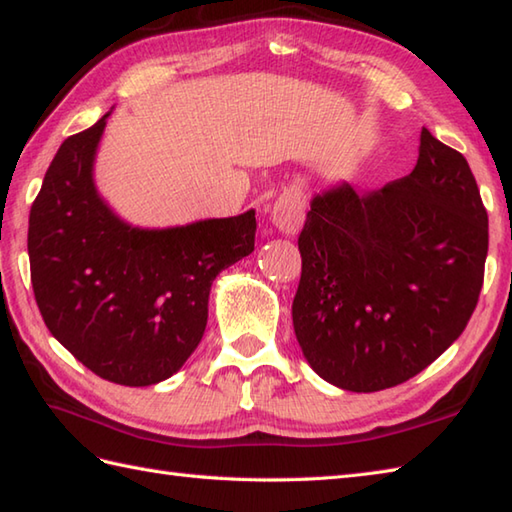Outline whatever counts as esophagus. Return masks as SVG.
<instances>
[{
    "label": "esophagus",
    "instance_id": "1",
    "mask_svg": "<svg viewBox=\"0 0 512 512\" xmlns=\"http://www.w3.org/2000/svg\"><path fill=\"white\" fill-rule=\"evenodd\" d=\"M270 217H273V224L279 231L297 233L303 224V217H306V200L301 198L299 191H284L277 198Z\"/></svg>",
    "mask_w": 512,
    "mask_h": 512
}]
</instances>
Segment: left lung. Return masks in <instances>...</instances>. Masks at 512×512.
Segmentation results:
<instances>
[{
    "instance_id": "left-lung-1",
    "label": "left lung",
    "mask_w": 512,
    "mask_h": 512,
    "mask_svg": "<svg viewBox=\"0 0 512 512\" xmlns=\"http://www.w3.org/2000/svg\"><path fill=\"white\" fill-rule=\"evenodd\" d=\"M299 253L292 323L314 372L347 391L405 383L480 299L488 215L469 162L422 129L409 176L312 200Z\"/></svg>"
}]
</instances>
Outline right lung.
<instances>
[{
	"mask_svg": "<svg viewBox=\"0 0 512 512\" xmlns=\"http://www.w3.org/2000/svg\"><path fill=\"white\" fill-rule=\"evenodd\" d=\"M105 118L63 140L32 202L30 281L50 334L110 383L147 387L198 347L213 279L255 250V211L143 231L92 182Z\"/></svg>",
	"mask_w": 512,
	"mask_h": 512,
	"instance_id": "add662e5",
	"label": "right lung"
}]
</instances>
